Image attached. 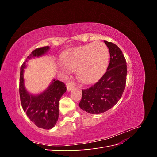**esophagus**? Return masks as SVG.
<instances>
[{"instance_id": "1", "label": "esophagus", "mask_w": 157, "mask_h": 157, "mask_svg": "<svg viewBox=\"0 0 157 157\" xmlns=\"http://www.w3.org/2000/svg\"><path fill=\"white\" fill-rule=\"evenodd\" d=\"M66 86H67V90L68 92H70L71 90L73 89V88L74 87V86H73V84H72L71 83H67L66 84Z\"/></svg>"}]
</instances>
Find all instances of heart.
Returning a JSON list of instances; mask_svg holds the SVG:
<instances>
[{
	"label": "heart",
	"mask_w": 157,
	"mask_h": 157,
	"mask_svg": "<svg viewBox=\"0 0 157 157\" xmlns=\"http://www.w3.org/2000/svg\"><path fill=\"white\" fill-rule=\"evenodd\" d=\"M109 50L100 41L73 47L66 50L61 58V69H76L77 77L84 84H94L100 78L108 67Z\"/></svg>",
	"instance_id": "b5f03b06"
}]
</instances>
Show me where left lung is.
Listing matches in <instances>:
<instances>
[{"label": "left lung", "instance_id": "1", "mask_svg": "<svg viewBox=\"0 0 157 157\" xmlns=\"http://www.w3.org/2000/svg\"><path fill=\"white\" fill-rule=\"evenodd\" d=\"M109 50L110 61L106 73L92 86L82 90L79 107L90 114L104 113L119 101L125 89L127 66L122 51L118 47L104 40Z\"/></svg>", "mask_w": 157, "mask_h": 157}]
</instances>
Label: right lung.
Segmentation results:
<instances>
[{
	"mask_svg": "<svg viewBox=\"0 0 157 157\" xmlns=\"http://www.w3.org/2000/svg\"><path fill=\"white\" fill-rule=\"evenodd\" d=\"M50 50L49 46H45L33 51L21 65L20 80V96L23 111L36 126L45 130L51 129L58 121L59 99L67 89L64 83L54 78L43 92L33 94L25 88L24 71L29 60L43 56Z\"/></svg>",
	"mask_w": 157,
	"mask_h": 157,
	"instance_id": "1",
	"label": "right lung"
}]
</instances>
